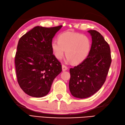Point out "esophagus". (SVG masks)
Returning a JSON list of instances; mask_svg holds the SVG:
<instances>
[{
    "mask_svg": "<svg viewBox=\"0 0 125 125\" xmlns=\"http://www.w3.org/2000/svg\"><path fill=\"white\" fill-rule=\"evenodd\" d=\"M68 69V67H67V66L64 65H62V71H66Z\"/></svg>",
    "mask_w": 125,
    "mask_h": 125,
    "instance_id": "esophagus-1",
    "label": "esophagus"
}]
</instances>
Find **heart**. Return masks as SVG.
<instances>
[{"label":"heart","instance_id":"obj_1","mask_svg":"<svg viewBox=\"0 0 125 125\" xmlns=\"http://www.w3.org/2000/svg\"><path fill=\"white\" fill-rule=\"evenodd\" d=\"M51 47L56 59L60 60L65 52L68 62L76 64L83 62L88 57L91 42L89 38L85 35L66 31L58 36V40L52 41Z\"/></svg>","mask_w":125,"mask_h":125}]
</instances>
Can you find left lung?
<instances>
[{"mask_svg": "<svg viewBox=\"0 0 125 125\" xmlns=\"http://www.w3.org/2000/svg\"><path fill=\"white\" fill-rule=\"evenodd\" d=\"M88 32L92 38L89 53L83 62L70 70V92L79 98H88L100 89L112 61L110 46L103 36L95 30Z\"/></svg>", "mask_w": 125, "mask_h": 125, "instance_id": "obj_1", "label": "left lung"}]
</instances>
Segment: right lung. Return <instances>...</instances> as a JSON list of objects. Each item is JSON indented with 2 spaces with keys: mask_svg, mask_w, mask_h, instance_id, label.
<instances>
[{
  "mask_svg": "<svg viewBox=\"0 0 125 125\" xmlns=\"http://www.w3.org/2000/svg\"><path fill=\"white\" fill-rule=\"evenodd\" d=\"M62 27H35L19 41L15 57L16 76L20 88L29 96H46L62 71L51 47L52 38Z\"/></svg>",
  "mask_w": 125,
  "mask_h": 125,
  "instance_id": "obj_1",
  "label": "right lung"
}]
</instances>
